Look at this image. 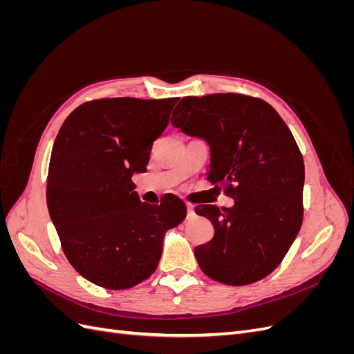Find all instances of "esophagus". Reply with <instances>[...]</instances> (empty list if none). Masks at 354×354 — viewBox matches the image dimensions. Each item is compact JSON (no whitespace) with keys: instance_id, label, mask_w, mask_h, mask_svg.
<instances>
[{"instance_id":"obj_1","label":"esophagus","mask_w":354,"mask_h":354,"mask_svg":"<svg viewBox=\"0 0 354 354\" xmlns=\"http://www.w3.org/2000/svg\"><path fill=\"white\" fill-rule=\"evenodd\" d=\"M187 214H189V216H194V214H195V207L194 205H192V203H187Z\"/></svg>"}]
</instances>
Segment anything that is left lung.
<instances>
[{
    "label": "left lung",
    "mask_w": 354,
    "mask_h": 354,
    "mask_svg": "<svg viewBox=\"0 0 354 354\" xmlns=\"http://www.w3.org/2000/svg\"><path fill=\"white\" fill-rule=\"evenodd\" d=\"M171 124L211 147L208 180L234 199L232 208L198 205L214 226L195 248L201 270L224 285H250L283 260L303 224L304 160L272 106L239 93L185 97Z\"/></svg>",
    "instance_id": "8db88e82"
}]
</instances>
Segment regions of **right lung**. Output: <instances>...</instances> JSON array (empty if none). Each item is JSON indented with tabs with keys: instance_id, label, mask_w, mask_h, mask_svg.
<instances>
[{
	"instance_id": "1",
	"label": "right lung",
	"mask_w": 354,
	"mask_h": 354,
	"mask_svg": "<svg viewBox=\"0 0 354 354\" xmlns=\"http://www.w3.org/2000/svg\"><path fill=\"white\" fill-rule=\"evenodd\" d=\"M177 97H106L78 106L60 127L47 176V207L68 261L85 279L128 289L158 267L168 229L185 202L142 203L131 177L143 173Z\"/></svg>"
}]
</instances>
